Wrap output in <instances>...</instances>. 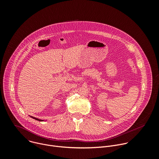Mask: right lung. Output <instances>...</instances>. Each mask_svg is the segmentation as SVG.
<instances>
[{
    "instance_id": "add662e5",
    "label": "right lung",
    "mask_w": 159,
    "mask_h": 159,
    "mask_svg": "<svg viewBox=\"0 0 159 159\" xmlns=\"http://www.w3.org/2000/svg\"><path fill=\"white\" fill-rule=\"evenodd\" d=\"M32 118H33V119H34V120H38V121H43V120H39V119H38V118H34V117H33V116H32Z\"/></svg>"
}]
</instances>
